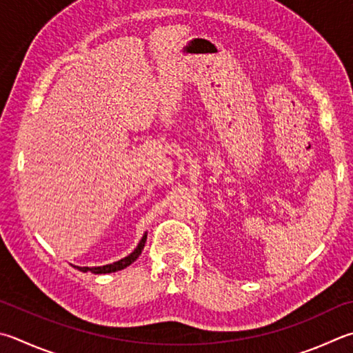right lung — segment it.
Masks as SVG:
<instances>
[{
	"mask_svg": "<svg viewBox=\"0 0 353 353\" xmlns=\"http://www.w3.org/2000/svg\"><path fill=\"white\" fill-rule=\"evenodd\" d=\"M145 242H146V233L143 234V238L140 239L139 245L134 248V252L131 254H128L126 258L120 259L117 262H114V264H108V265H103V267H79V265H74V267L77 268V270H80V272H85V273L86 272H91V273H95V274H105V273H112V272H117V270H123L125 267L131 265L132 262L139 258L140 253H142L143 247H145Z\"/></svg>",
	"mask_w": 353,
	"mask_h": 353,
	"instance_id": "obj_1",
	"label": "right lung"
}]
</instances>
